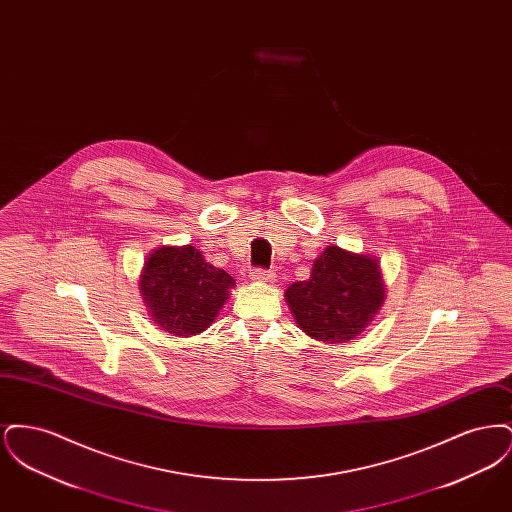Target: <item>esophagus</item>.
Segmentation results:
<instances>
[{
    "label": "esophagus",
    "mask_w": 512,
    "mask_h": 512,
    "mask_svg": "<svg viewBox=\"0 0 512 512\" xmlns=\"http://www.w3.org/2000/svg\"><path fill=\"white\" fill-rule=\"evenodd\" d=\"M249 276H251V280H255V282H270V280L274 278V274H272L270 270H265V268H253V270L249 272Z\"/></svg>",
    "instance_id": "34e87169"
}]
</instances>
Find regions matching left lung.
<instances>
[{
	"instance_id": "obj_1",
	"label": "left lung",
	"mask_w": 512,
	"mask_h": 512,
	"mask_svg": "<svg viewBox=\"0 0 512 512\" xmlns=\"http://www.w3.org/2000/svg\"><path fill=\"white\" fill-rule=\"evenodd\" d=\"M376 259L330 245L313 263L311 278L286 290L295 322L311 338L345 343L372 322L384 301Z\"/></svg>"
}]
</instances>
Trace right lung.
Here are the masks:
<instances>
[{
  "label": "right lung",
  "mask_w": 512,
  "mask_h": 512,
  "mask_svg": "<svg viewBox=\"0 0 512 512\" xmlns=\"http://www.w3.org/2000/svg\"><path fill=\"white\" fill-rule=\"evenodd\" d=\"M232 288L234 278L205 263L192 245L157 249L142 274L151 317L174 336H195L209 328Z\"/></svg>",
  "instance_id": "right-lung-1"
}]
</instances>
